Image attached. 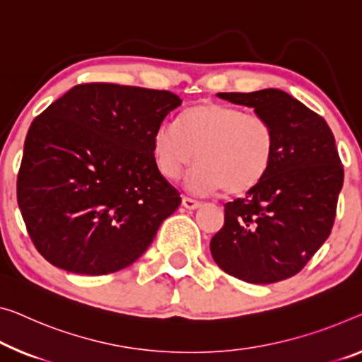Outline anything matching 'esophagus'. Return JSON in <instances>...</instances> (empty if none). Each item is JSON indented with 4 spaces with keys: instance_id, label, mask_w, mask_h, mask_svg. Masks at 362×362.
I'll return each instance as SVG.
<instances>
[{
    "instance_id": "34e87169",
    "label": "esophagus",
    "mask_w": 362,
    "mask_h": 362,
    "mask_svg": "<svg viewBox=\"0 0 362 362\" xmlns=\"http://www.w3.org/2000/svg\"><path fill=\"white\" fill-rule=\"evenodd\" d=\"M182 207L187 209V210H196V209L200 207V202L196 199L185 196V197H182Z\"/></svg>"
}]
</instances>
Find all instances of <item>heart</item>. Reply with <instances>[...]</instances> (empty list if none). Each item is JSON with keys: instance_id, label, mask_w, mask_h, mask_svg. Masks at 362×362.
Returning a JSON list of instances; mask_svg holds the SVG:
<instances>
[{"instance_id": "heart-1", "label": "heart", "mask_w": 362, "mask_h": 362, "mask_svg": "<svg viewBox=\"0 0 362 362\" xmlns=\"http://www.w3.org/2000/svg\"><path fill=\"white\" fill-rule=\"evenodd\" d=\"M158 173L177 180L196 160L187 187L197 194L223 189L228 196L252 191L269 173L275 157V131L257 113L231 105L202 102L182 111L177 126L163 123L152 139Z\"/></svg>"}]
</instances>
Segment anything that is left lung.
<instances>
[{"instance_id":"left-lung-1","label":"left lung","mask_w":362,"mask_h":362,"mask_svg":"<svg viewBox=\"0 0 362 362\" xmlns=\"http://www.w3.org/2000/svg\"><path fill=\"white\" fill-rule=\"evenodd\" d=\"M270 121L275 157L262 182L225 204V223L210 241L221 270L247 283L299 274L329 238L343 186V165L329 124L278 88L218 93Z\"/></svg>"}]
</instances>
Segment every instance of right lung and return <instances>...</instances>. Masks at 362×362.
Listing matches in <instances>:
<instances>
[{"mask_svg":"<svg viewBox=\"0 0 362 362\" xmlns=\"http://www.w3.org/2000/svg\"><path fill=\"white\" fill-rule=\"evenodd\" d=\"M181 105L168 90L74 86L32 121L18 173L27 233L49 264L81 275L123 270L180 207L152 139Z\"/></svg>","mask_w":362,"mask_h":362,"instance_id":"add662e5","label":"right lung"}]
</instances>
